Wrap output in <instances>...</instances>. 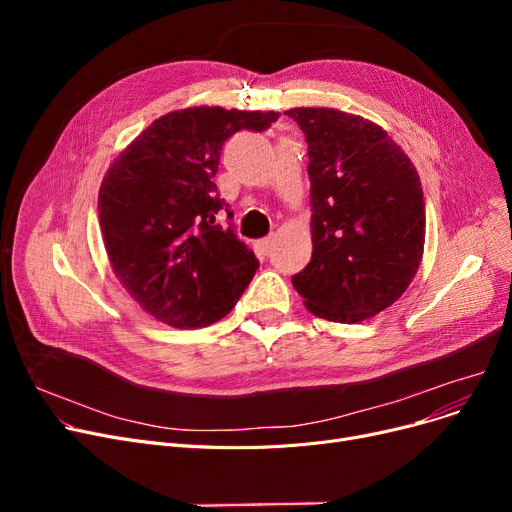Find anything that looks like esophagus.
<instances>
[{
	"label": "esophagus",
	"instance_id": "1",
	"mask_svg": "<svg viewBox=\"0 0 512 512\" xmlns=\"http://www.w3.org/2000/svg\"><path fill=\"white\" fill-rule=\"evenodd\" d=\"M272 242H274L272 238H261V240H257V242H255V253L261 255V257L267 255V253H270V249H272Z\"/></svg>",
	"mask_w": 512,
	"mask_h": 512
}]
</instances>
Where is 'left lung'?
<instances>
[{"instance_id":"1","label":"left lung","mask_w":512,"mask_h":512,"mask_svg":"<svg viewBox=\"0 0 512 512\" xmlns=\"http://www.w3.org/2000/svg\"><path fill=\"white\" fill-rule=\"evenodd\" d=\"M305 132L313 255L292 286L328 321L357 324L396 303L425 245V201L407 153L371 120L334 107L284 112Z\"/></svg>"}]
</instances>
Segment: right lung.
I'll return each instance as SVG.
<instances>
[{"instance_id":"add662e5","label":"right lung","mask_w":512,"mask_h":512,"mask_svg":"<svg viewBox=\"0 0 512 512\" xmlns=\"http://www.w3.org/2000/svg\"><path fill=\"white\" fill-rule=\"evenodd\" d=\"M278 112L186 107L157 118L103 176L99 226L122 286L149 315L180 330L226 317L259 261L215 218L226 207L213 176L238 130L261 132Z\"/></svg>"}]
</instances>
